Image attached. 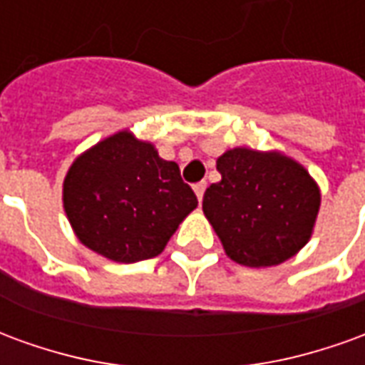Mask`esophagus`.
<instances>
[{
	"instance_id": "34e87169",
	"label": "esophagus",
	"mask_w": 365,
	"mask_h": 365,
	"mask_svg": "<svg viewBox=\"0 0 365 365\" xmlns=\"http://www.w3.org/2000/svg\"><path fill=\"white\" fill-rule=\"evenodd\" d=\"M205 187H207V183L205 182H199L193 185V191H195V195H197L199 201H203V193H205Z\"/></svg>"
}]
</instances>
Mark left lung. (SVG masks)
Instances as JSON below:
<instances>
[{
  "label": "left lung",
  "mask_w": 365,
  "mask_h": 365,
  "mask_svg": "<svg viewBox=\"0 0 365 365\" xmlns=\"http://www.w3.org/2000/svg\"><path fill=\"white\" fill-rule=\"evenodd\" d=\"M221 182L203 195V213L230 260L248 268L289 260L313 235L321 191L282 152L232 148L217 160Z\"/></svg>",
  "instance_id": "1"
}]
</instances>
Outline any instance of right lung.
I'll return each mask as SVG.
<instances>
[{
	"mask_svg": "<svg viewBox=\"0 0 365 365\" xmlns=\"http://www.w3.org/2000/svg\"><path fill=\"white\" fill-rule=\"evenodd\" d=\"M64 211L83 246L113 262L158 256L197 207L180 168L154 144L120 130L74 160L64 178Z\"/></svg>",
	"mask_w": 365,
	"mask_h": 365,
	"instance_id": "obj_1",
	"label": "right lung"
}]
</instances>
